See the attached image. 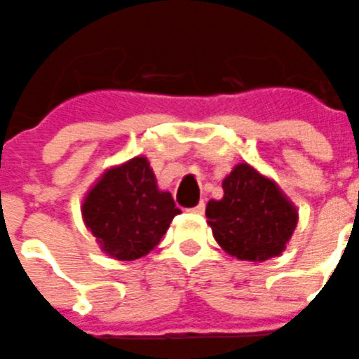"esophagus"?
<instances>
[{
    "label": "esophagus",
    "mask_w": 359,
    "mask_h": 359,
    "mask_svg": "<svg viewBox=\"0 0 359 359\" xmlns=\"http://www.w3.org/2000/svg\"><path fill=\"white\" fill-rule=\"evenodd\" d=\"M189 212H193V215H203V211H205V205H203V202H200L198 205H195V208L187 209Z\"/></svg>",
    "instance_id": "obj_1"
}]
</instances>
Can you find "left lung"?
Listing matches in <instances>:
<instances>
[{
	"mask_svg": "<svg viewBox=\"0 0 359 359\" xmlns=\"http://www.w3.org/2000/svg\"><path fill=\"white\" fill-rule=\"evenodd\" d=\"M224 198L205 208L212 236L227 254L241 261H266L286 248L297 227L295 205L273 180L250 164L234 166L222 182Z\"/></svg>",
	"mask_w": 359,
	"mask_h": 359,
	"instance_id": "obj_1",
	"label": "left lung"
}]
</instances>
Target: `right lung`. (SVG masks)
<instances>
[{
	"label": "right lung",
	"instance_id": "obj_1",
	"mask_svg": "<svg viewBox=\"0 0 359 359\" xmlns=\"http://www.w3.org/2000/svg\"><path fill=\"white\" fill-rule=\"evenodd\" d=\"M180 212L172 193L161 191L147 157L111 168L82 203L86 227L102 250L119 261L147 256Z\"/></svg>",
	"mask_w": 359,
	"mask_h": 359
}]
</instances>
